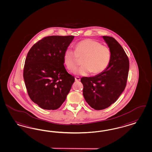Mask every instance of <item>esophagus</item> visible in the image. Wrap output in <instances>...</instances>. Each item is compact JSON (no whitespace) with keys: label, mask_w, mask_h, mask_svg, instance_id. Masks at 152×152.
I'll return each instance as SVG.
<instances>
[{"label":"esophagus","mask_w":152,"mask_h":152,"mask_svg":"<svg viewBox=\"0 0 152 152\" xmlns=\"http://www.w3.org/2000/svg\"><path fill=\"white\" fill-rule=\"evenodd\" d=\"M75 80L76 81H79V80H80V78L79 77H76L75 78Z\"/></svg>","instance_id":"esophagus-1"}]
</instances>
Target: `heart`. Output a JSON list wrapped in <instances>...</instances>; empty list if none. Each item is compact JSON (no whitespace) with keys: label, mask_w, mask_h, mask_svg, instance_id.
<instances>
[{"label":"heart","mask_w":152,"mask_h":152,"mask_svg":"<svg viewBox=\"0 0 152 152\" xmlns=\"http://www.w3.org/2000/svg\"><path fill=\"white\" fill-rule=\"evenodd\" d=\"M111 51L106 45L93 39H86L78 43L75 51L68 48L64 54V62L66 69L73 72L82 59V66L75 73L86 75L91 72L97 75L104 72L111 61Z\"/></svg>","instance_id":"b5f03b06"}]
</instances>
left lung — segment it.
Segmentation results:
<instances>
[{
	"instance_id": "obj_1",
	"label": "left lung",
	"mask_w": 152,
	"mask_h": 152,
	"mask_svg": "<svg viewBox=\"0 0 152 152\" xmlns=\"http://www.w3.org/2000/svg\"><path fill=\"white\" fill-rule=\"evenodd\" d=\"M111 51L112 57L107 69L95 77H82L84 99L95 110H102L117 100L127 83L129 60L122 47L114 38L103 36Z\"/></svg>"
}]
</instances>
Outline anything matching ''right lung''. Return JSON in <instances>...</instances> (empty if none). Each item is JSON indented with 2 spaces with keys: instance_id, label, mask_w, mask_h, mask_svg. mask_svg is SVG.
Masks as SVG:
<instances>
[{
  "instance_id": "right-lung-1",
  "label": "right lung",
  "mask_w": 152,
  "mask_h": 152,
  "mask_svg": "<svg viewBox=\"0 0 152 152\" xmlns=\"http://www.w3.org/2000/svg\"><path fill=\"white\" fill-rule=\"evenodd\" d=\"M73 35H52L32 46L25 60L23 76L31 100L46 110H56L66 100L75 80L64 65V54Z\"/></svg>"
}]
</instances>
